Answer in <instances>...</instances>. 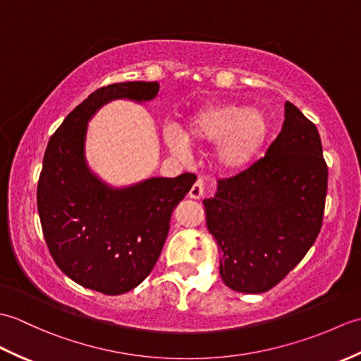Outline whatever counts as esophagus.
<instances>
[{
    "label": "esophagus",
    "instance_id": "1",
    "mask_svg": "<svg viewBox=\"0 0 361 361\" xmlns=\"http://www.w3.org/2000/svg\"><path fill=\"white\" fill-rule=\"evenodd\" d=\"M204 194V180L203 178H198L197 181H195V185L190 188V190H189V197L190 198H202V195Z\"/></svg>",
    "mask_w": 361,
    "mask_h": 361
}]
</instances>
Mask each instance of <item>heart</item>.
Segmentation results:
<instances>
[{
  "label": "heart",
  "mask_w": 361,
  "mask_h": 361,
  "mask_svg": "<svg viewBox=\"0 0 361 361\" xmlns=\"http://www.w3.org/2000/svg\"><path fill=\"white\" fill-rule=\"evenodd\" d=\"M268 132L270 122L262 110L242 104H224L197 113L188 122L186 133L173 124L167 126L164 141L176 157L188 155L189 141L198 144L219 141V163L225 169H239L255 158Z\"/></svg>",
  "instance_id": "b5f03b06"
}]
</instances>
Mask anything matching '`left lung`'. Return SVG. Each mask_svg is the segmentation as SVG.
I'll return each instance as SVG.
<instances>
[{
	"label": "left lung",
	"mask_w": 361,
	"mask_h": 361,
	"mask_svg": "<svg viewBox=\"0 0 361 361\" xmlns=\"http://www.w3.org/2000/svg\"><path fill=\"white\" fill-rule=\"evenodd\" d=\"M327 164L318 128L291 102L265 157L219 180L204 200L206 225L217 240L220 276L242 293H264L307 255L323 225Z\"/></svg>",
	"instance_id": "obj_1"
}]
</instances>
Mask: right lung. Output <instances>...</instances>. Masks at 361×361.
I'll use <instances>...</instances> for the list:
<instances>
[{
  "mask_svg": "<svg viewBox=\"0 0 361 361\" xmlns=\"http://www.w3.org/2000/svg\"><path fill=\"white\" fill-rule=\"evenodd\" d=\"M158 82H122L91 93L68 114L44 152L37 206L54 262L82 287L122 295L147 278L164 247L175 206L197 180L149 178L114 189L85 161L88 121L113 99L150 101Z\"/></svg>",
  "mask_w": 361,
  "mask_h": 361,
  "instance_id": "add662e5",
  "label": "right lung"
}]
</instances>
